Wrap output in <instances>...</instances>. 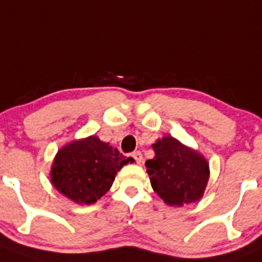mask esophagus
I'll list each match as a JSON object with an SVG mask.
<instances>
[{
  "mask_svg": "<svg viewBox=\"0 0 262 262\" xmlns=\"http://www.w3.org/2000/svg\"><path fill=\"white\" fill-rule=\"evenodd\" d=\"M133 157H134V159L136 161V163L140 164L141 162H143V154H141V151H134Z\"/></svg>",
  "mask_w": 262,
  "mask_h": 262,
  "instance_id": "34e87169",
  "label": "esophagus"
}]
</instances>
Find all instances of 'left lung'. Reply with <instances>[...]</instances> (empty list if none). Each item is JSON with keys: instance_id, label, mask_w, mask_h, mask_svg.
Segmentation results:
<instances>
[{"instance_id": "left-lung-1", "label": "left lung", "mask_w": 262, "mask_h": 262, "mask_svg": "<svg viewBox=\"0 0 262 262\" xmlns=\"http://www.w3.org/2000/svg\"><path fill=\"white\" fill-rule=\"evenodd\" d=\"M153 159L145 162L153 190L168 206L181 207L202 198L210 178L208 162L172 136L151 145Z\"/></svg>"}]
</instances>
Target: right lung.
I'll return each instance as SVG.
<instances>
[{"instance_id":"1","label":"right lung","mask_w":262,"mask_h":262,"mask_svg":"<svg viewBox=\"0 0 262 262\" xmlns=\"http://www.w3.org/2000/svg\"><path fill=\"white\" fill-rule=\"evenodd\" d=\"M129 159L92 135L64 145L51 166L52 185L78 204H92L111 189L117 172Z\"/></svg>"}]
</instances>
